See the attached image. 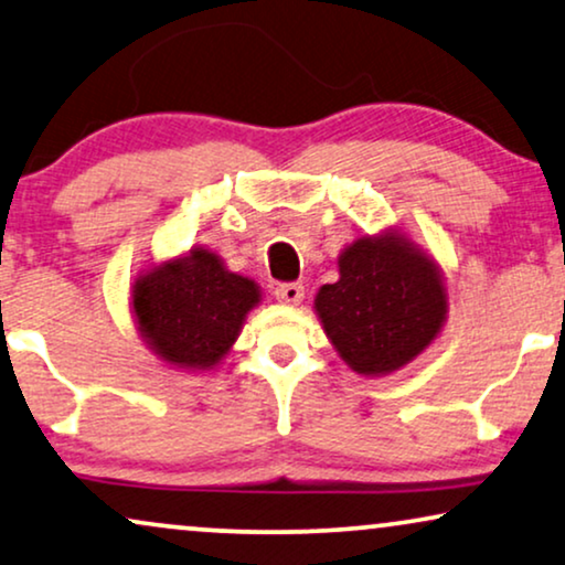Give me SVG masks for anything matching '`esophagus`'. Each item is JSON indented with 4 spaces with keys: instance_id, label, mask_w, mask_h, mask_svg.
<instances>
[{
    "instance_id": "obj_1",
    "label": "esophagus",
    "mask_w": 565,
    "mask_h": 565,
    "mask_svg": "<svg viewBox=\"0 0 565 565\" xmlns=\"http://www.w3.org/2000/svg\"><path fill=\"white\" fill-rule=\"evenodd\" d=\"M274 295H276L278 302L299 305V302H302V299H305V287H302V284H295V281H289V284H276Z\"/></svg>"
}]
</instances>
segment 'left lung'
Segmentation results:
<instances>
[{"mask_svg": "<svg viewBox=\"0 0 565 565\" xmlns=\"http://www.w3.org/2000/svg\"><path fill=\"white\" fill-rule=\"evenodd\" d=\"M338 281L320 287L315 312L353 372L380 377L439 335L447 289L434 258L401 232L359 237L338 255Z\"/></svg>", "mask_w": 565, "mask_h": 565, "instance_id": "left-lung-1", "label": "left lung"}]
</instances>
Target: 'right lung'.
<instances>
[{
	"label": "right lung",
	"instance_id": "right-lung-1",
	"mask_svg": "<svg viewBox=\"0 0 565 565\" xmlns=\"http://www.w3.org/2000/svg\"><path fill=\"white\" fill-rule=\"evenodd\" d=\"M258 302V284L232 274L204 247L149 268L131 291L145 343L162 361L191 372L220 364Z\"/></svg>",
	"mask_w": 565,
	"mask_h": 565
}]
</instances>
